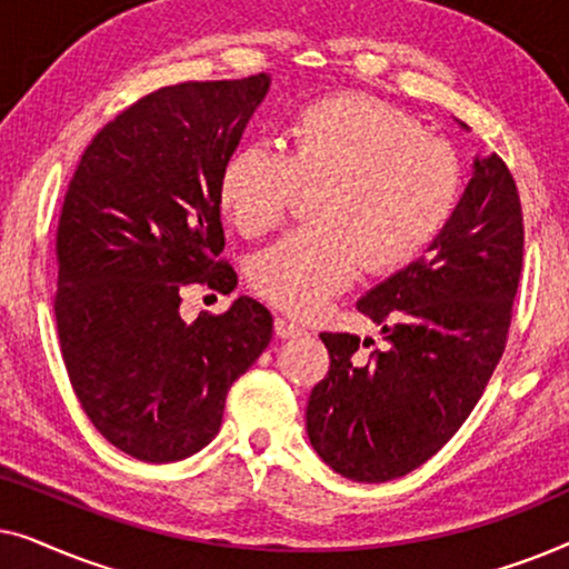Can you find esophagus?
Here are the masks:
<instances>
[{
  "label": "esophagus",
  "mask_w": 569,
  "mask_h": 569,
  "mask_svg": "<svg viewBox=\"0 0 569 569\" xmlns=\"http://www.w3.org/2000/svg\"><path fill=\"white\" fill-rule=\"evenodd\" d=\"M274 331H277V337L290 339V337H298V333H302L306 329H302V326H300L298 321H292V318L277 316V318H274Z\"/></svg>",
  "instance_id": "1"
}]
</instances>
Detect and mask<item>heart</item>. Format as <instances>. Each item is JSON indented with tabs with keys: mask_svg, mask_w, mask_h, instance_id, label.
<instances>
[{
	"mask_svg": "<svg viewBox=\"0 0 569 569\" xmlns=\"http://www.w3.org/2000/svg\"><path fill=\"white\" fill-rule=\"evenodd\" d=\"M463 166L446 139L399 108L362 96L316 100L287 127V150L256 142L224 162L220 204L240 236L282 228L302 191H321L313 220L256 253L248 279L263 300L313 313L362 267L396 271L450 222Z\"/></svg>",
	"mask_w": 569,
	"mask_h": 569,
	"instance_id": "b5f03b06",
	"label": "heart"
}]
</instances>
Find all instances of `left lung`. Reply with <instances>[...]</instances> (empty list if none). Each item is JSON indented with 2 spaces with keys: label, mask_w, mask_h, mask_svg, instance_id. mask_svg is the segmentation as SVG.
<instances>
[{
  "label": "left lung",
  "mask_w": 569,
  "mask_h": 569,
  "mask_svg": "<svg viewBox=\"0 0 569 569\" xmlns=\"http://www.w3.org/2000/svg\"><path fill=\"white\" fill-rule=\"evenodd\" d=\"M466 129V123H461ZM523 212L508 166L489 154L425 256L357 300L372 341L323 331L331 365L310 391L308 438L341 477L391 481L432 458L466 422L508 345Z\"/></svg>",
  "instance_id": "obj_1"
}]
</instances>
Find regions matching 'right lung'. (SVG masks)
Here are the masks:
<instances>
[{
  "mask_svg": "<svg viewBox=\"0 0 569 569\" xmlns=\"http://www.w3.org/2000/svg\"><path fill=\"white\" fill-rule=\"evenodd\" d=\"M267 74L181 82L139 98L82 152L57 228L59 347L96 430L147 463L220 432L230 386L271 341V313L238 298L181 318L191 284L230 292L220 176L269 90Z\"/></svg>",
  "mask_w": 569,
  "mask_h": 569,
  "instance_id": "right-lung-1",
  "label": "right lung"
}]
</instances>
